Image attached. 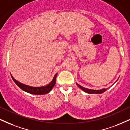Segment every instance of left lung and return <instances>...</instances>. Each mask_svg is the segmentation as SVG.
<instances>
[{
	"mask_svg": "<svg viewBox=\"0 0 130 130\" xmlns=\"http://www.w3.org/2000/svg\"><path fill=\"white\" fill-rule=\"evenodd\" d=\"M76 85H77L78 87H79L81 90H83L84 92L87 93H89V94H93H93H101V93H104V92H105V91L107 90V89H102L101 90H91V89H87V88L83 87L81 86H80V85L77 84V83H76Z\"/></svg>",
	"mask_w": 130,
	"mask_h": 130,
	"instance_id": "left-lung-1",
	"label": "left lung"
}]
</instances>
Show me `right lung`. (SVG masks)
Returning a JSON list of instances; mask_svg holds the SVG:
<instances>
[{
    "label": "right lung",
    "instance_id": "add662e5",
    "mask_svg": "<svg viewBox=\"0 0 130 130\" xmlns=\"http://www.w3.org/2000/svg\"><path fill=\"white\" fill-rule=\"evenodd\" d=\"M57 74L56 73L55 76L53 78V79L52 81L47 84V86H43V87H31V86H29L28 85H25L24 84H22L19 81L15 80L12 76V78L14 81V83L17 84V86H19L22 90L25 91L29 93L32 94H39V95H42V94H47L49 93L52 90L53 87L55 85L56 83V78H57Z\"/></svg>",
    "mask_w": 130,
    "mask_h": 130
}]
</instances>
